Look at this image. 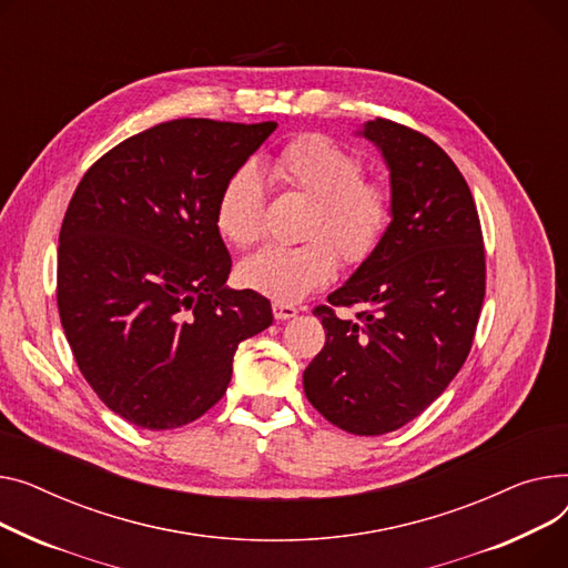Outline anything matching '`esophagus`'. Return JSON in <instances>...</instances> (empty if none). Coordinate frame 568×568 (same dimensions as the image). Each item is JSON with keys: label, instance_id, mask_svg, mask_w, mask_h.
<instances>
[{"label": "esophagus", "instance_id": "obj_1", "mask_svg": "<svg viewBox=\"0 0 568 568\" xmlns=\"http://www.w3.org/2000/svg\"><path fill=\"white\" fill-rule=\"evenodd\" d=\"M297 314V310L293 305H284V303H273V316L277 321H288Z\"/></svg>", "mask_w": 568, "mask_h": 568}]
</instances>
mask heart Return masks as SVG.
Returning a JSON list of instances; mask_svg holds the SVG:
<instances>
[{"instance_id":"1","label":"heart","mask_w":568,"mask_h":568,"mask_svg":"<svg viewBox=\"0 0 568 568\" xmlns=\"http://www.w3.org/2000/svg\"><path fill=\"white\" fill-rule=\"evenodd\" d=\"M273 174L312 199V211L297 247L268 245L239 265L241 282L273 297L297 303L337 275L339 256L348 265L369 261L392 222V194L374 179H364L362 158L325 135H305L286 144L273 160ZM265 187L256 164H241L215 204V226L236 247L263 236Z\"/></svg>"}]
</instances>
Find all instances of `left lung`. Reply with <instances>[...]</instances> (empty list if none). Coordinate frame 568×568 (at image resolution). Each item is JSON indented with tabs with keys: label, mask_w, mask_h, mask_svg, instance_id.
I'll return each mask as SVG.
<instances>
[{
	"label": "left lung",
	"mask_w": 568,
	"mask_h": 568,
	"mask_svg": "<svg viewBox=\"0 0 568 568\" xmlns=\"http://www.w3.org/2000/svg\"><path fill=\"white\" fill-rule=\"evenodd\" d=\"M357 135L389 170L392 222L376 254L314 310L325 346L303 374L310 404L355 436H383L424 413L470 353L486 293L481 224L452 158L387 119ZM359 304L355 322L335 306Z\"/></svg>",
	"instance_id": "8db88e82"
}]
</instances>
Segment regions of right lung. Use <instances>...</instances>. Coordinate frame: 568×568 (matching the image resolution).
Returning a JSON list of instances; mask_svg holds the SVG:
<instances>
[{
	"label": "right lung",
	"instance_id": "1",
	"mask_svg": "<svg viewBox=\"0 0 568 568\" xmlns=\"http://www.w3.org/2000/svg\"><path fill=\"white\" fill-rule=\"evenodd\" d=\"M275 128L158 123L100 158L71 199L57 256L61 327L100 402L130 424L202 417L226 392L239 344L273 323L263 295L226 286L215 204Z\"/></svg>",
	"mask_w": 568,
	"mask_h": 568
}]
</instances>
